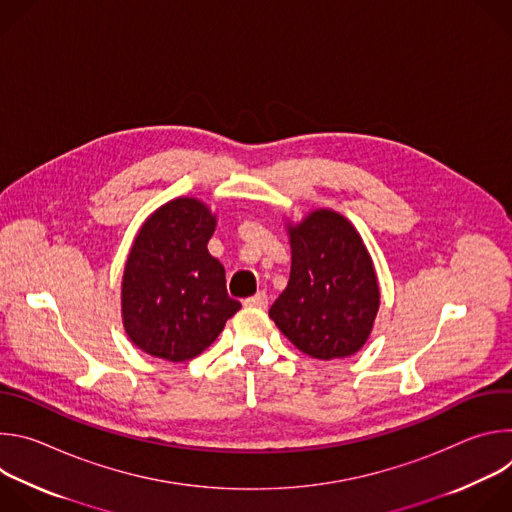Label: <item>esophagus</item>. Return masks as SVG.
<instances>
[{"instance_id":"esophagus-1","label":"esophagus","mask_w":512,"mask_h":512,"mask_svg":"<svg viewBox=\"0 0 512 512\" xmlns=\"http://www.w3.org/2000/svg\"><path fill=\"white\" fill-rule=\"evenodd\" d=\"M243 304H245L247 308H259V310H265V308H267V304H269V298H267L265 291H257L255 296L247 298Z\"/></svg>"}]
</instances>
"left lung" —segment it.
Returning <instances> with one entry per match:
<instances>
[{"label":"left lung","mask_w":512,"mask_h":512,"mask_svg":"<svg viewBox=\"0 0 512 512\" xmlns=\"http://www.w3.org/2000/svg\"><path fill=\"white\" fill-rule=\"evenodd\" d=\"M285 227L291 271L269 318L312 358L358 352L373 332L381 304L375 263L360 233L332 208H316Z\"/></svg>","instance_id":"8db88e82"}]
</instances>
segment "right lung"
<instances>
[{
	"label": "right lung",
	"instance_id": "1",
	"mask_svg": "<svg viewBox=\"0 0 512 512\" xmlns=\"http://www.w3.org/2000/svg\"><path fill=\"white\" fill-rule=\"evenodd\" d=\"M216 214L180 196L139 227L121 281L129 340L156 358L184 362L206 350L241 304L227 294L223 263L208 253Z\"/></svg>",
	"mask_w": 512,
	"mask_h": 512
}]
</instances>
